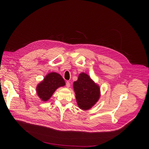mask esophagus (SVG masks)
Here are the masks:
<instances>
[{
    "mask_svg": "<svg viewBox=\"0 0 149 149\" xmlns=\"http://www.w3.org/2000/svg\"><path fill=\"white\" fill-rule=\"evenodd\" d=\"M66 86H67V88L70 87V83L69 81H67V82H66Z\"/></svg>",
    "mask_w": 149,
    "mask_h": 149,
    "instance_id": "esophagus-1",
    "label": "esophagus"
}]
</instances>
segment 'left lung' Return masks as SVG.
Masks as SVG:
<instances>
[{
	"mask_svg": "<svg viewBox=\"0 0 149 149\" xmlns=\"http://www.w3.org/2000/svg\"><path fill=\"white\" fill-rule=\"evenodd\" d=\"M73 88L78 107L82 110L91 109L100 98V86L85 72L79 74L78 79L73 83Z\"/></svg>",
	"mask_w": 149,
	"mask_h": 149,
	"instance_id": "8db88e82",
	"label": "left lung"
}]
</instances>
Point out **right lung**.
Here are the masks:
<instances>
[{
  "mask_svg": "<svg viewBox=\"0 0 149 149\" xmlns=\"http://www.w3.org/2000/svg\"><path fill=\"white\" fill-rule=\"evenodd\" d=\"M65 86V81L60 74L49 72L37 85L36 93L42 101H47L58 88Z\"/></svg>",
  "mask_w": 149,
  "mask_h": 149,
  "instance_id": "right-lung-1",
  "label": "right lung"
}]
</instances>
